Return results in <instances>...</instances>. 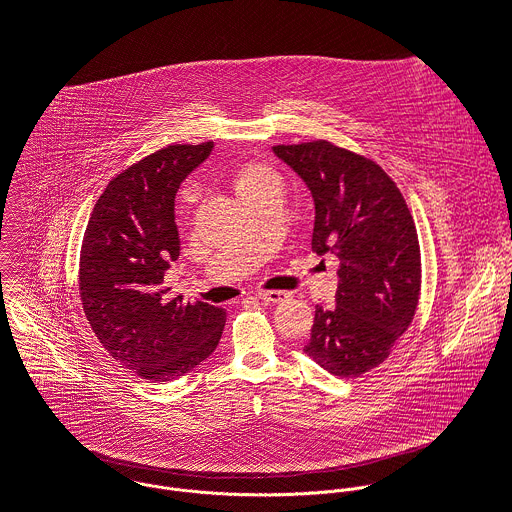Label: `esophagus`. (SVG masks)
I'll return each mask as SVG.
<instances>
[{
    "label": "esophagus",
    "instance_id": "obj_1",
    "mask_svg": "<svg viewBox=\"0 0 512 512\" xmlns=\"http://www.w3.org/2000/svg\"><path fill=\"white\" fill-rule=\"evenodd\" d=\"M257 299L263 303H283L289 299V295L285 291H263L257 293Z\"/></svg>",
    "mask_w": 512,
    "mask_h": 512
}]
</instances>
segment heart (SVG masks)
<instances>
[{"instance_id":"b5f03b06","label":"heart","mask_w":512,"mask_h":512,"mask_svg":"<svg viewBox=\"0 0 512 512\" xmlns=\"http://www.w3.org/2000/svg\"><path fill=\"white\" fill-rule=\"evenodd\" d=\"M271 181H279L277 173L263 163H245L233 173V187L239 197H243Z\"/></svg>"}]
</instances>
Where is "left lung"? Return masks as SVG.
Segmentation results:
<instances>
[{"label": "left lung", "mask_w": 512, "mask_h": 512, "mask_svg": "<svg viewBox=\"0 0 512 512\" xmlns=\"http://www.w3.org/2000/svg\"><path fill=\"white\" fill-rule=\"evenodd\" d=\"M273 151L313 195V251L341 259L337 305H317L303 351L331 375L359 377L391 355L415 317L421 249L413 215L369 157L325 139Z\"/></svg>", "instance_id": "1"}]
</instances>
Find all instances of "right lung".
Masks as SVG:
<instances>
[{
    "label": "right lung",
    "mask_w": 512,
    "mask_h": 512,
    "mask_svg": "<svg viewBox=\"0 0 512 512\" xmlns=\"http://www.w3.org/2000/svg\"><path fill=\"white\" fill-rule=\"evenodd\" d=\"M213 141L167 145L115 175L99 195L79 255V297L103 349L151 383L183 377L219 345L227 313L163 285L179 257L175 193Z\"/></svg>",
    "instance_id": "right-lung-1"
}]
</instances>
